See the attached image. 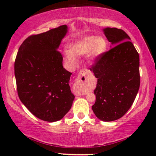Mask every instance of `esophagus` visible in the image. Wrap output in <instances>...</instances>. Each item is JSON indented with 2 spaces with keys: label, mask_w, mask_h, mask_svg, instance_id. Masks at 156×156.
Here are the masks:
<instances>
[{
  "label": "esophagus",
  "mask_w": 156,
  "mask_h": 156,
  "mask_svg": "<svg viewBox=\"0 0 156 156\" xmlns=\"http://www.w3.org/2000/svg\"><path fill=\"white\" fill-rule=\"evenodd\" d=\"M91 72L89 69H83L80 71L79 74L77 77L75 92L79 95H84L86 94L85 91H84V87L87 84V76Z\"/></svg>",
  "instance_id": "esophagus-1"
}]
</instances>
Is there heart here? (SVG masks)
Masks as SVG:
<instances>
[{
    "instance_id": "b5f03b06",
    "label": "heart",
    "mask_w": 156,
    "mask_h": 156,
    "mask_svg": "<svg viewBox=\"0 0 156 156\" xmlns=\"http://www.w3.org/2000/svg\"><path fill=\"white\" fill-rule=\"evenodd\" d=\"M108 48V42L106 39L102 37L87 36L73 41L68 45L69 51L64 53L65 59L70 65H76L78 62L76 56H82L87 54L90 62L101 57L105 53Z\"/></svg>"
}]
</instances>
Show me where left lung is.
Wrapping results in <instances>:
<instances>
[{"instance_id":"obj_1","label":"left lung","mask_w":156,"mask_h":156,"mask_svg":"<svg viewBox=\"0 0 156 156\" xmlns=\"http://www.w3.org/2000/svg\"><path fill=\"white\" fill-rule=\"evenodd\" d=\"M103 31L113 48L90 69L98 78L92 108L98 119L111 122L124 116L136 97L140 86L139 55L124 31L116 28Z\"/></svg>"}]
</instances>
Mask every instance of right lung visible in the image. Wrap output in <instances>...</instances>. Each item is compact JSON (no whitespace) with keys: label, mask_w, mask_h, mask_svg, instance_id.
Wrapping results in <instances>:
<instances>
[{"label":"right lung","mask_w":156,"mask_h":156,"mask_svg":"<svg viewBox=\"0 0 156 156\" xmlns=\"http://www.w3.org/2000/svg\"><path fill=\"white\" fill-rule=\"evenodd\" d=\"M67 31L64 25L30 36L20 47L15 62L20 100L35 117L51 122L65 116L75 98L69 85L72 73L63 67L58 51Z\"/></svg>","instance_id":"obj_1"}]
</instances>
